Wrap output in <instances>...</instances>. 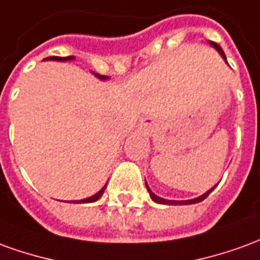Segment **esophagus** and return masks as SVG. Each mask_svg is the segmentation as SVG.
I'll list each match as a JSON object with an SVG mask.
<instances>
[{
    "label": "esophagus",
    "mask_w": 260,
    "mask_h": 260,
    "mask_svg": "<svg viewBox=\"0 0 260 260\" xmlns=\"http://www.w3.org/2000/svg\"><path fill=\"white\" fill-rule=\"evenodd\" d=\"M149 122H150V119H147V118L143 119V124H145V125H147V124H149Z\"/></svg>",
    "instance_id": "obj_1"
}]
</instances>
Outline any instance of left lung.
<instances>
[{"label":"left lung","mask_w":260,"mask_h":260,"mask_svg":"<svg viewBox=\"0 0 260 260\" xmlns=\"http://www.w3.org/2000/svg\"><path fill=\"white\" fill-rule=\"evenodd\" d=\"M210 46H213V47L216 48L218 53H220V55H221V57L224 58V61L227 62L225 54H224V51L221 50V47H220L218 44H216V43H212V42H210ZM146 188H147V191H149V195H150V198H152V201H154L156 203H160V205H192V203H199V202L205 201L207 196H209V193H210V192H212L213 189L216 188V185L213 186L212 189H209L207 192H205L203 195L198 196V198H195V199H189V201H169V199H163V198H160V196L154 195V193L152 192V189L149 188V185H147V184H146Z\"/></svg>","instance_id":"obj_1"}]
</instances>
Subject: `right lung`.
I'll list each match as a JSON object with an SVG mask.
<instances>
[{
    "label": "right lung",
    "instance_id": "1",
    "mask_svg": "<svg viewBox=\"0 0 260 260\" xmlns=\"http://www.w3.org/2000/svg\"><path fill=\"white\" fill-rule=\"evenodd\" d=\"M44 59H50V61H51V59H53V61H72V59H75V57H48V58H44ZM93 75H94L96 78H99L100 80L108 79V76H103V75L94 74V72H93ZM104 189H106V185L103 186L102 189L97 192V193H94L93 196H90V198H86V199H82V201H72L71 203H91V202L99 201V199L102 198Z\"/></svg>",
    "mask_w": 260,
    "mask_h": 260
}]
</instances>
